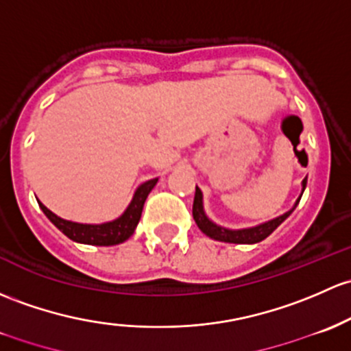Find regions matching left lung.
Here are the masks:
<instances>
[{"instance_id": "8db88e82", "label": "left lung", "mask_w": 351, "mask_h": 351, "mask_svg": "<svg viewBox=\"0 0 351 351\" xmlns=\"http://www.w3.org/2000/svg\"><path fill=\"white\" fill-rule=\"evenodd\" d=\"M306 182H308V176H306L301 183L302 190H301L300 198H298L296 204L293 205V208L287 210L286 213H282V215L276 217V219H272V220H267V222H264V223L256 225V227L235 228V230L234 228L222 227V225L215 223L213 220L208 219V215H206L205 208H204V193H202L200 188L197 186V190H195V200H193V219H195V222H197L198 228L204 232L206 237L213 239V241L228 242V243H257V242L264 241V239H267L269 235H271L272 232H274L276 228H278L279 225H281L284 220H286L287 217L294 212V208H296L298 204H300V200L302 197V191H304V188H306Z\"/></svg>"}]
</instances>
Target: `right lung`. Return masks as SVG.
<instances>
[{
  "mask_svg": "<svg viewBox=\"0 0 351 351\" xmlns=\"http://www.w3.org/2000/svg\"><path fill=\"white\" fill-rule=\"evenodd\" d=\"M156 183L158 178H153L147 180L143 185H139L136 188L131 204L128 205L126 210H124L123 215L104 223L72 222V220H65L62 219V217L55 215V213L47 208L42 202H38V205L40 208L43 210V213L47 215V219H49L62 234L67 235L70 241L87 243V245H117V243H123L124 241H128V239L134 234V228L138 227L139 219H141L143 206H145L147 195H149V191L153 190Z\"/></svg>",
  "mask_w": 351,
  "mask_h": 351,
  "instance_id": "1",
  "label": "right lung"
}]
</instances>
